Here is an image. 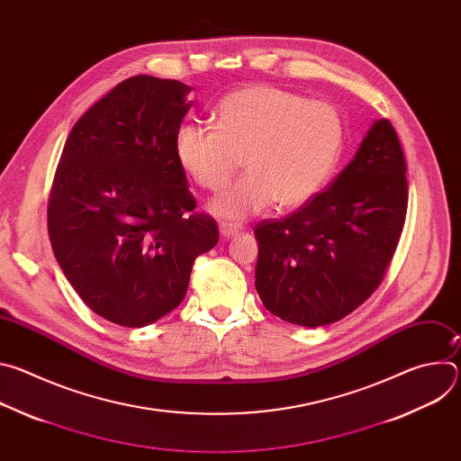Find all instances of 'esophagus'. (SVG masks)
<instances>
[{
  "instance_id": "obj_1",
  "label": "esophagus",
  "mask_w": 461,
  "mask_h": 461,
  "mask_svg": "<svg viewBox=\"0 0 461 461\" xmlns=\"http://www.w3.org/2000/svg\"><path fill=\"white\" fill-rule=\"evenodd\" d=\"M219 231H221V237H224V239H230V237H233V235H237V233L240 231V226H235V224H226V222H222V224L219 226Z\"/></svg>"
}]
</instances>
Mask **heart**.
Returning a JSON list of instances; mask_svg holds the SVG:
<instances>
[{
  "label": "heart",
  "instance_id": "b5f03b06",
  "mask_svg": "<svg viewBox=\"0 0 461 461\" xmlns=\"http://www.w3.org/2000/svg\"><path fill=\"white\" fill-rule=\"evenodd\" d=\"M345 146L341 113L328 102L274 86H248L215 107V129L182 125L175 135L180 169L206 191H221L242 166L248 173L212 210L240 221L274 201L297 208L334 175Z\"/></svg>",
  "mask_w": 461,
  "mask_h": 461
}]
</instances>
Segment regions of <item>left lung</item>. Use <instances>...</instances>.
<instances>
[{"label": "left lung", "mask_w": 461, "mask_h": 461, "mask_svg": "<svg viewBox=\"0 0 461 461\" xmlns=\"http://www.w3.org/2000/svg\"><path fill=\"white\" fill-rule=\"evenodd\" d=\"M396 129L374 122L328 189L283 219L255 226V288L274 315L301 326L336 322L384 279L409 204Z\"/></svg>", "instance_id": "1"}]
</instances>
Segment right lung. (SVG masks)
Returning a JSON list of instances; mask_svg holds the SVG:
<instances>
[{
	"instance_id": "right-lung-1",
	"label": "right lung",
	"mask_w": 461,
	"mask_h": 461,
	"mask_svg": "<svg viewBox=\"0 0 461 461\" xmlns=\"http://www.w3.org/2000/svg\"><path fill=\"white\" fill-rule=\"evenodd\" d=\"M189 91L146 75L123 80L75 123L54 173V257L82 301L120 326L175 310L194 258L219 240L175 158Z\"/></svg>"
}]
</instances>
